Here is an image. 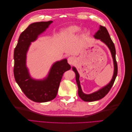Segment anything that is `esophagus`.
Instances as JSON below:
<instances>
[{"mask_svg": "<svg viewBox=\"0 0 132 132\" xmlns=\"http://www.w3.org/2000/svg\"><path fill=\"white\" fill-rule=\"evenodd\" d=\"M75 61H76L75 58L73 56L69 57L68 58V63L70 65L74 64L75 62Z\"/></svg>", "mask_w": 132, "mask_h": 132, "instance_id": "esophagus-1", "label": "esophagus"}]
</instances>
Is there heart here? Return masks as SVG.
<instances>
[{
	"label": "heart",
	"mask_w": 132,
	"mask_h": 132,
	"mask_svg": "<svg viewBox=\"0 0 132 132\" xmlns=\"http://www.w3.org/2000/svg\"><path fill=\"white\" fill-rule=\"evenodd\" d=\"M80 30V27L78 26H71L64 31V34L67 36H72L75 34H77Z\"/></svg>",
	"instance_id": "obj_1"
}]
</instances>
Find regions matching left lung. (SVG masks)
I'll use <instances>...</instances> for the list:
<instances>
[{
  "instance_id": "8db88e82",
  "label": "left lung",
  "mask_w": 132,
  "mask_h": 132,
  "mask_svg": "<svg viewBox=\"0 0 132 132\" xmlns=\"http://www.w3.org/2000/svg\"><path fill=\"white\" fill-rule=\"evenodd\" d=\"M94 36L95 38L100 39L102 42L105 43L110 49L113 61L114 73L112 79L111 81L109 83V84H107L105 86L103 87L102 89L95 92V93L90 94H85L82 91L81 86L80 84L79 74L78 72V71L74 67H72L73 70L75 73L76 81H77L78 87V95L79 96V97H80L83 101L86 102H92L97 101L102 98L103 97H104L110 91L112 86H113L114 82L115 81V79L116 78V77L117 75L118 71L117 63L116 59V49L114 45L113 41H112V39L110 37V36L109 32H108V31L107 30L106 28L102 26H100L99 30L97 31V32L95 34Z\"/></svg>"
}]
</instances>
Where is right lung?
Masks as SVG:
<instances>
[{"label": "right lung", "mask_w": 132, "mask_h": 132, "mask_svg": "<svg viewBox=\"0 0 132 132\" xmlns=\"http://www.w3.org/2000/svg\"><path fill=\"white\" fill-rule=\"evenodd\" d=\"M52 21L31 23L20 34L14 50V75L16 82L26 96L36 102H46L56 97L60 82L65 71L71 67L66 59L54 63L43 80L32 78L26 65V53L31 42L48 27Z\"/></svg>", "instance_id": "1"}]
</instances>
